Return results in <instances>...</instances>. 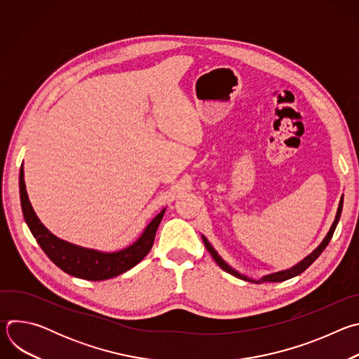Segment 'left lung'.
Wrapping results in <instances>:
<instances>
[{
    "label": "left lung",
    "mask_w": 359,
    "mask_h": 359,
    "mask_svg": "<svg viewBox=\"0 0 359 359\" xmlns=\"http://www.w3.org/2000/svg\"><path fill=\"white\" fill-rule=\"evenodd\" d=\"M342 203H344V194L341 196V200H339V204H338V210H337V215H335V220H334V223H332L330 231L327 233V236L324 237V240L320 243V245H318L313 252H310L309 255H306L305 259H302V260H301L299 263H297L295 266H292V267H290V269H285V270H280V271L267 274V276H263L260 280L250 278V277H247V276L238 273L237 270H234L231 266H229V264L220 257L219 252L215 250V247L209 243V240H208L206 237H204L203 234H201V238H203L204 245H206V248H208L209 252L212 254L213 260H215V262L219 264V267H222L226 273H229V274H231V276H234V277H237V278H241V280H244V281H250V283H255V284H262V283H281V281L290 280V278H292V277L301 274L302 271H305L306 269H309V267L320 257V254L325 250V247L328 245L330 240L332 238V234H334V231H335V227H337V224H338V222H339L341 212H342Z\"/></svg>",
    "instance_id": "left-lung-1"
}]
</instances>
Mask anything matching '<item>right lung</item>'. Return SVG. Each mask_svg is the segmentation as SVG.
<instances>
[{"instance_id": "right-lung-1", "label": "right lung", "mask_w": 359, "mask_h": 359, "mask_svg": "<svg viewBox=\"0 0 359 359\" xmlns=\"http://www.w3.org/2000/svg\"><path fill=\"white\" fill-rule=\"evenodd\" d=\"M20 197L25 223L49 260L67 274L89 281L114 278L142 262L150 251L153 241H155L156 230L166 212L165 208L159 215L153 217L137 240L132 244L116 251H102L62 240L42 224L35 215L27 194L24 165L20 169Z\"/></svg>"}]
</instances>
